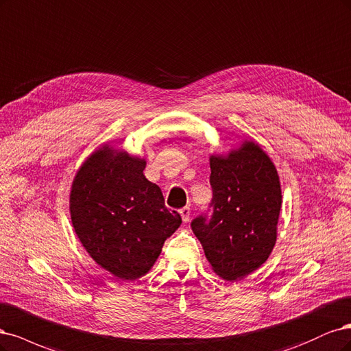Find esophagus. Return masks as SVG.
<instances>
[{"instance_id":"obj_1","label":"esophagus","mask_w":351,"mask_h":351,"mask_svg":"<svg viewBox=\"0 0 351 351\" xmlns=\"http://www.w3.org/2000/svg\"><path fill=\"white\" fill-rule=\"evenodd\" d=\"M179 213H180V217H182V220L186 223V221H189V217H191V208L189 207H184V208H180L179 210Z\"/></svg>"}]
</instances>
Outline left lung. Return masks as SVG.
<instances>
[{"mask_svg":"<svg viewBox=\"0 0 351 351\" xmlns=\"http://www.w3.org/2000/svg\"><path fill=\"white\" fill-rule=\"evenodd\" d=\"M210 214L191 221L213 269L241 280L261 267L273 251L281 208L276 167L255 143L228 157H210Z\"/></svg>","mask_w":351,"mask_h":351,"instance_id":"obj_1","label":"left lung"}]
</instances>
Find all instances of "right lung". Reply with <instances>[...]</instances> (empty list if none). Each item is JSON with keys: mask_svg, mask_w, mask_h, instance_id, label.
I'll return each mask as SVG.
<instances>
[{"mask_svg": "<svg viewBox=\"0 0 351 351\" xmlns=\"http://www.w3.org/2000/svg\"><path fill=\"white\" fill-rule=\"evenodd\" d=\"M145 160L104 147L75 175L71 221L95 261L122 280H135L159 258L182 219L165 206L162 189L145 179Z\"/></svg>", "mask_w": 351, "mask_h": 351, "instance_id": "right-lung-1", "label": "right lung"}]
</instances>
